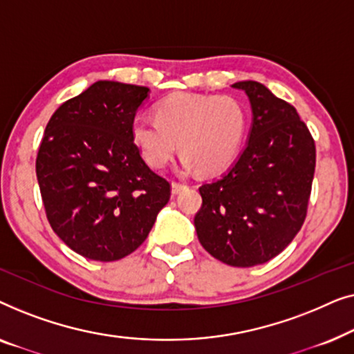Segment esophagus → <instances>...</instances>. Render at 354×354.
<instances>
[{
	"mask_svg": "<svg viewBox=\"0 0 354 354\" xmlns=\"http://www.w3.org/2000/svg\"><path fill=\"white\" fill-rule=\"evenodd\" d=\"M187 185H183L180 182H172V193L174 195H177V193H180L182 190H185Z\"/></svg>",
	"mask_w": 354,
	"mask_h": 354,
	"instance_id": "obj_1",
	"label": "esophagus"
}]
</instances>
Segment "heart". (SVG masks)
<instances>
[{
    "label": "heart",
    "instance_id": "1",
    "mask_svg": "<svg viewBox=\"0 0 354 354\" xmlns=\"http://www.w3.org/2000/svg\"><path fill=\"white\" fill-rule=\"evenodd\" d=\"M246 122L243 104L234 96L176 93L159 101L156 119H133L132 140L154 169L167 166L178 147L185 171L216 172L239 153Z\"/></svg>",
    "mask_w": 354,
    "mask_h": 354
}]
</instances>
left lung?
I'll return each instance as SVG.
<instances>
[{"label":"left lung","instance_id":"8db88e82","mask_svg":"<svg viewBox=\"0 0 354 354\" xmlns=\"http://www.w3.org/2000/svg\"><path fill=\"white\" fill-rule=\"evenodd\" d=\"M253 111L248 143L229 171L203 183L200 243L234 268L268 263L287 248L308 212L316 147L297 109L254 80L236 82Z\"/></svg>","mask_w":354,"mask_h":354}]
</instances>
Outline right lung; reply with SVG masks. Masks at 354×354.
Segmentation results:
<instances>
[{
  "mask_svg": "<svg viewBox=\"0 0 354 354\" xmlns=\"http://www.w3.org/2000/svg\"><path fill=\"white\" fill-rule=\"evenodd\" d=\"M147 86L100 80L51 115L37 178L55 234L86 259L133 253L171 198V183L143 161L132 122Z\"/></svg>",
  "mask_w": 354,
  "mask_h": 354,
  "instance_id": "add662e5",
  "label": "right lung"
}]
</instances>
